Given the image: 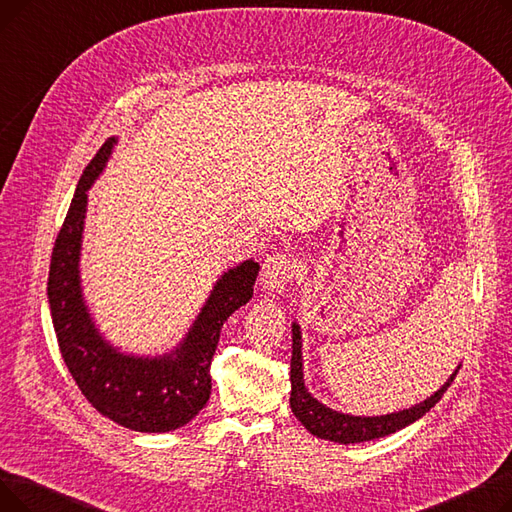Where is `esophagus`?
I'll list each match as a JSON object with an SVG mask.
<instances>
[{"instance_id":"obj_1","label":"esophagus","mask_w":512,"mask_h":512,"mask_svg":"<svg viewBox=\"0 0 512 512\" xmlns=\"http://www.w3.org/2000/svg\"><path fill=\"white\" fill-rule=\"evenodd\" d=\"M299 272V259H294L292 255L286 253H276L272 257H267V261L263 263L261 284L270 294H280L294 276H299Z\"/></svg>"}]
</instances>
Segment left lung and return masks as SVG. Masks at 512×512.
<instances>
[{
  "mask_svg": "<svg viewBox=\"0 0 512 512\" xmlns=\"http://www.w3.org/2000/svg\"><path fill=\"white\" fill-rule=\"evenodd\" d=\"M461 365L452 371L450 378L444 382L440 390H436L432 396L417 402V405L394 411L388 415H373V417H361L351 413H340L324 402H319L305 386V373H303V334L297 321H292V359H290V409L294 413L309 434L330 440L338 444H357V442H369L378 440L384 436H390L398 429L407 427L421 419L436 402L442 398V394L448 390L452 380L459 373Z\"/></svg>",
  "mask_w": 512,
  "mask_h": 512,
  "instance_id": "obj_1",
  "label": "left lung"
}]
</instances>
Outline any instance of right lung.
I'll use <instances>...</instances> for the list:
<instances>
[{
	"label": "right lung",
	"mask_w": 512,
	"mask_h": 512,
	"mask_svg": "<svg viewBox=\"0 0 512 512\" xmlns=\"http://www.w3.org/2000/svg\"><path fill=\"white\" fill-rule=\"evenodd\" d=\"M116 143V137L105 141L78 180L51 253L47 299L64 363L91 405L134 432L164 434L186 425L207 405L209 367L222 326L251 301L259 263L247 259L218 278L193 326L172 351L155 357L122 353L99 332L80 284L89 191Z\"/></svg>",
	"instance_id": "add662e5"
}]
</instances>
